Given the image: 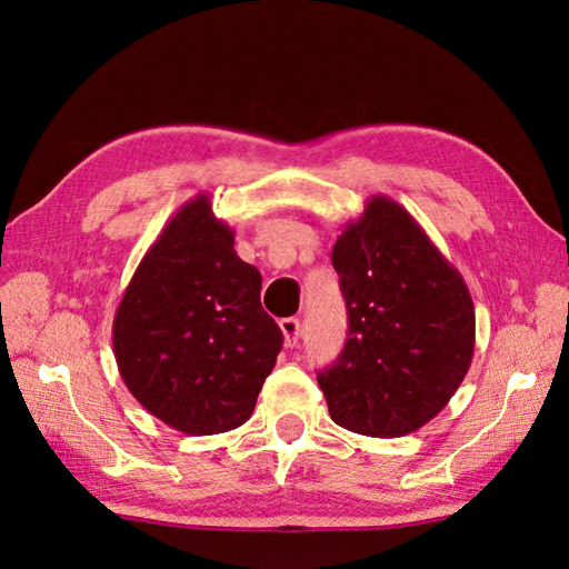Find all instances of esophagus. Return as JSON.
Returning <instances> with one entry per match:
<instances>
[{
    "label": "esophagus",
    "mask_w": 569,
    "mask_h": 569,
    "mask_svg": "<svg viewBox=\"0 0 569 569\" xmlns=\"http://www.w3.org/2000/svg\"><path fill=\"white\" fill-rule=\"evenodd\" d=\"M280 330L284 335L287 349H295L297 343H299V337H301V322H299V318H282L280 320Z\"/></svg>",
    "instance_id": "34e87169"
}]
</instances>
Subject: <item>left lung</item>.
<instances>
[{
	"mask_svg": "<svg viewBox=\"0 0 569 569\" xmlns=\"http://www.w3.org/2000/svg\"><path fill=\"white\" fill-rule=\"evenodd\" d=\"M332 266L349 335L337 363L318 375L330 418L366 437L416 432L470 370V289L418 220L382 194L339 234Z\"/></svg>",
	"mask_w": 569,
	"mask_h": 569,
	"instance_id": "8db88e82",
	"label": "left lung"
}]
</instances>
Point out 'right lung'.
Masks as SVG:
<instances>
[{
  "label": "right lung",
  "instance_id": "obj_1",
  "mask_svg": "<svg viewBox=\"0 0 569 569\" xmlns=\"http://www.w3.org/2000/svg\"><path fill=\"white\" fill-rule=\"evenodd\" d=\"M282 349L261 272L197 194L168 220L118 303L113 353L130 393L184 435L244 425Z\"/></svg>",
  "mask_w": 569,
  "mask_h": 569
}]
</instances>
